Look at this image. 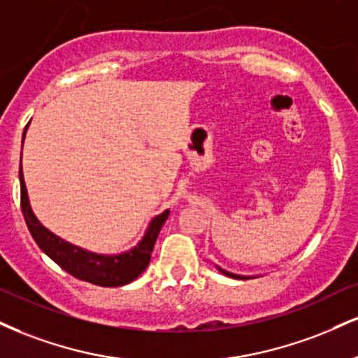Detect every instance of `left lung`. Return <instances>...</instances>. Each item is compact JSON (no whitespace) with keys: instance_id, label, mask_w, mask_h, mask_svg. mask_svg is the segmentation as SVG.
<instances>
[{"instance_id":"left-lung-1","label":"left lung","mask_w":358,"mask_h":358,"mask_svg":"<svg viewBox=\"0 0 358 358\" xmlns=\"http://www.w3.org/2000/svg\"><path fill=\"white\" fill-rule=\"evenodd\" d=\"M217 268L220 270V272H222L223 275H227V277H231V278H242V277H240V275H235V273H230V272H227V270L220 268V266H217Z\"/></svg>"}]
</instances>
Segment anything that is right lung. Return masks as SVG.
<instances>
[{
  "label": "right lung",
  "mask_w": 358,
  "mask_h": 358,
  "mask_svg": "<svg viewBox=\"0 0 358 358\" xmlns=\"http://www.w3.org/2000/svg\"><path fill=\"white\" fill-rule=\"evenodd\" d=\"M24 138V135H23ZM20 185H21V210H23L24 222L28 230L43 252L48 255L55 264H58L64 272L73 275L75 278L83 282L93 283L100 287H122L127 285L140 277L141 272L148 266L152 252L160 234L163 223L168 218V210L158 217H155L148 228H146L143 238L128 252L118 253V255H98L88 250H83L75 245L64 242L51 234L36 220L31 206L28 201L27 185L23 180V171L20 166Z\"/></svg>",
  "instance_id": "right-lung-1"
}]
</instances>
